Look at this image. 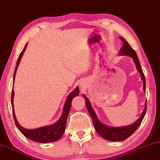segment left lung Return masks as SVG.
Here are the masks:
<instances>
[{"mask_svg": "<svg viewBox=\"0 0 160 160\" xmlns=\"http://www.w3.org/2000/svg\"><path fill=\"white\" fill-rule=\"evenodd\" d=\"M120 39L121 42H123V47H121L120 49V54L121 55H128L130 56L132 58H133V60L134 62L136 67H137V69L139 71V73L141 74V77L143 82H144V85H143V88H144V90L145 91V88H146V81H145V77L144 75V72H143L142 67L140 65V62L139 59H138V57L136 54V52L134 49H133L132 47L130 46V44H128L127 41L125 39H123L122 37H120ZM83 97L85 98V105H86V107L88 108V111L89 112V113L91 116L92 122H93V125L95 126V130L96 132L98 133V134L101 136L102 137L104 138L107 140H109V141L112 142H120V141H123L126 139H127L128 137H129L131 135L133 134L136 130L137 129L138 127H139V125L141 124L142 121L144 118L145 113H146L147 111V101L145 102V107L144 111L142 112V115L141 116L138 120L136 121V122L133 123V124L128 126H125V127H120V128H114V127H109V126H107L106 125H103L101 122H100V121L98 119L96 114H95V111L92 108L91 104H90L89 100L88 99L83 95Z\"/></svg>", "mask_w": 160, "mask_h": 160, "instance_id": "1", "label": "left lung"}]
</instances>
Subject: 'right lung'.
<instances>
[{
  "label": "right lung",
  "mask_w": 160,
  "mask_h": 160,
  "mask_svg": "<svg viewBox=\"0 0 160 160\" xmlns=\"http://www.w3.org/2000/svg\"><path fill=\"white\" fill-rule=\"evenodd\" d=\"M27 44H26L24 49H23V51L21 52L18 56L17 63H16V65L15 71H14L13 81H14V79H15L16 73V71H17V68L19 65V62H20L21 57L23 56V54L26 50V47H27ZM78 94H79V88H78V87H77L70 95H68V98H67V101L65 103V106H64L63 112H62V114L61 118H59V121H57V122L54 123V124L49 126H44V127H41L39 128H36V129H26V128H23L22 126H21L18 124V121L16 118L15 113H14L13 103L14 90L13 89H12L11 105H12V110H13V118H14V121H15L16 126H17L18 130L20 131V132L22 133L26 137L33 140V141L41 142V143H47V142H52L57 141V140L60 139L62 136L63 135L64 132H65L67 118H68V113L70 110L71 102H72V100L75 96L78 95Z\"/></svg>",
  "instance_id": "obj_1"
}]
</instances>
